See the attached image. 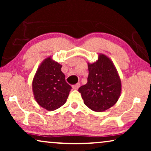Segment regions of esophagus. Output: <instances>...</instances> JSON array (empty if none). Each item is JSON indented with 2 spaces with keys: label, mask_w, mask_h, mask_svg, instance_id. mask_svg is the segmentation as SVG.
Instances as JSON below:
<instances>
[{
  "label": "esophagus",
  "mask_w": 151,
  "mask_h": 151,
  "mask_svg": "<svg viewBox=\"0 0 151 151\" xmlns=\"http://www.w3.org/2000/svg\"><path fill=\"white\" fill-rule=\"evenodd\" d=\"M80 83H77L73 85V89H78V88L80 87Z\"/></svg>",
  "instance_id": "34e87169"
}]
</instances>
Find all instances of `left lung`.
<instances>
[{
	"label": "left lung",
	"instance_id": "left-lung-1",
	"mask_svg": "<svg viewBox=\"0 0 151 151\" xmlns=\"http://www.w3.org/2000/svg\"><path fill=\"white\" fill-rule=\"evenodd\" d=\"M87 83L78 89L86 106L101 112L112 107L121 93V81L114 65L108 57L101 54L98 61L88 64Z\"/></svg>",
	"mask_w": 151,
	"mask_h": 151
}]
</instances>
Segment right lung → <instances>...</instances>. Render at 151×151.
<instances>
[{"mask_svg": "<svg viewBox=\"0 0 151 151\" xmlns=\"http://www.w3.org/2000/svg\"><path fill=\"white\" fill-rule=\"evenodd\" d=\"M61 67L48 58L39 67L33 80L34 98L40 106L48 111H54L65 104L71 89Z\"/></svg>", "mask_w": 151, "mask_h": 151, "instance_id": "obj_1", "label": "right lung"}]
</instances>
